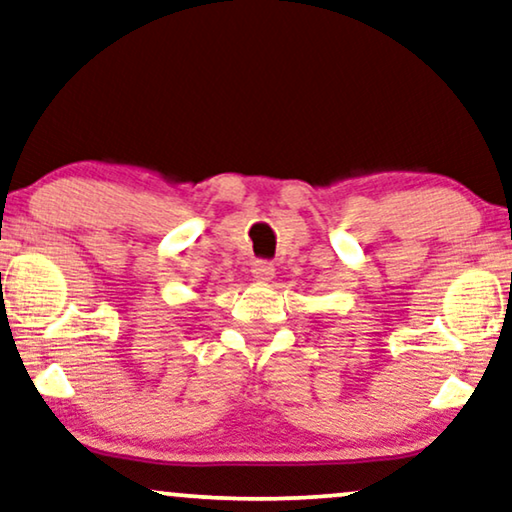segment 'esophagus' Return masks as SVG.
<instances>
[{"instance_id": "esophagus-1", "label": "esophagus", "mask_w": 512, "mask_h": 512, "mask_svg": "<svg viewBox=\"0 0 512 512\" xmlns=\"http://www.w3.org/2000/svg\"><path fill=\"white\" fill-rule=\"evenodd\" d=\"M250 271H252V278H255L257 283H269L271 278H274V274H276L274 264L267 262V260H257V262H252Z\"/></svg>"}]
</instances>
